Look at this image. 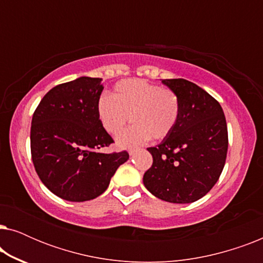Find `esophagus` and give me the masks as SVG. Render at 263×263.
I'll use <instances>...</instances> for the list:
<instances>
[{"label":"esophagus","instance_id":"34e87169","mask_svg":"<svg viewBox=\"0 0 263 263\" xmlns=\"http://www.w3.org/2000/svg\"><path fill=\"white\" fill-rule=\"evenodd\" d=\"M136 152V148H130L129 149V154H130V156H133V154H134Z\"/></svg>","mask_w":263,"mask_h":263}]
</instances>
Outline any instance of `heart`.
I'll return each instance as SVG.
<instances>
[{"label":"heart","mask_w":263,"mask_h":263,"mask_svg":"<svg viewBox=\"0 0 263 263\" xmlns=\"http://www.w3.org/2000/svg\"><path fill=\"white\" fill-rule=\"evenodd\" d=\"M97 114L100 124L111 135L123 130L130 117L134 124L118 136L117 143L121 147H133L149 138H166L177 124L181 103L170 88L130 79L117 82L111 97H100Z\"/></svg>","instance_id":"b5f03b06"}]
</instances>
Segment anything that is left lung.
<instances>
[{
    "label": "left lung",
    "mask_w": 263,
    "mask_h": 263,
    "mask_svg": "<svg viewBox=\"0 0 263 263\" xmlns=\"http://www.w3.org/2000/svg\"><path fill=\"white\" fill-rule=\"evenodd\" d=\"M178 96L181 114L174 130L148 147L153 164L143 184L158 199L190 203L203 197L220 177L229 136L224 111L213 97L184 79H165Z\"/></svg>",
    "instance_id": "8db88e82"
}]
</instances>
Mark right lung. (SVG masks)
Listing matches in <instances>:
<instances>
[{
  "mask_svg": "<svg viewBox=\"0 0 263 263\" xmlns=\"http://www.w3.org/2000/svg\"><path fill=\"white\" fill-rule=\"evenodd\" d=\"M102 79L81 77L50 89L31 124V156L46 188L61 199L82 202L105 192L127 151L106 153L114 139L100 124L97 104Z\"/></svg>",
  "mask_w": 263,
  "mask_h": 263,
  "instance_id": "1",
  "label": "right lung"
}]
</instances>
